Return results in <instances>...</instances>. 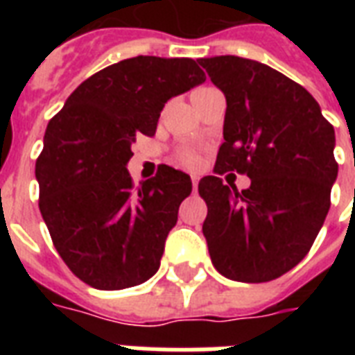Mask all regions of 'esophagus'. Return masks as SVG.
<instances>
[{
    "label": "esophagus",
    "instance_id": "esophagus-1",
    "mask_svg": "<svg viewBox=\"0 0 355 355\" xmlns=\"http://www.w3.org/2000/svg\"><path fill=\"white\" fill-rule=\"evenodd\" d=\"M191 186H193V191H197V186H199V178L191 177Z\"/></svg>",
    "mask_w": 355,
    "mask_h": 355
}]
</instances>
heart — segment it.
<instances>
[{"label":"heart","instance_id":"heart-1","mask_svg":"<svg viewBox=\"0 0 355 355\" xmlns=\"http://www.w3.org/2000/svg\"><path fill=\"white\" fill-rule=\"evenodd\" d=\"M178 162L186 167H195L197 166V162H199V158H197V155L191 153V150H184V153L178 155Z\"/></svg>","mask_w":355,"mask_h":355}]
</instances>
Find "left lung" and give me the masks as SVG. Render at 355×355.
I'll return each mask as SVG.
<instances>
[{
  "instance_id": "8db88e82",
  "label": "left lung",
  "mask_w": 355,
  "mask_h": 355,
  "mask_svg": "<svg viewBox=\"0 0 355 355\" xmlns=\"http://www.w3.org/2000/svg\"><path fill=\"white\" fill-rule=\"evenodd\" d=\"M199 62L227 97L216 177L199 182L211 263L230 280H275L302 261L328 216L336 132L313 96L280 71L234 55ZM227 171L247 174L251 188L225 187Z\"/></svg>"
}]
</instances>
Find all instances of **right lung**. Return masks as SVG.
Returning a JSON list of instances; mask_svg holds the SVG:
<instances>
[{
    "label": "right lung",
    "instance_id": "right-lung-1",
    "mask_svg": "<svg viewBox=\"0 0 355 355\" xmlns=\"http://www.w3.org/2000/svg\"><path fill=\"white\" fill-rule=\"evenodd\" d=\"M205 80L191 58H127L80 83L47 125L38 206L64 263L88 286H139L160 267L191 178L166 166L136 189L130 145L156 132L171 97Z\"/></svg>",
    "mask_w": 355,
    "mask_h": 355
}]
</instances>
